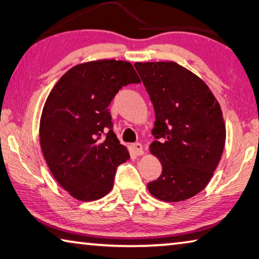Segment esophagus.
<instances>
[{
	"label": "esophagus",
	"instance_id": "esophagus-1",
	"mask_svg": "<svg viewBox=\"0 0 259 259\" xmlns=\"http://www.w3.org/2000/svg\"><path fill=\"white\" fill-rule=\"evenodd\" d=\"M134 151L136 153V155H142L143 154V145L140 143H135L133 145Z\"/></svg>",
	"mask_w": 259,
	"mask_h": 259
}]
</instances>
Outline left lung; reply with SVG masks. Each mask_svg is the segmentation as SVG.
<instances>
[{
    "label": "left lung",
    "mask_w": 259,
    "mask_h": 259,
    "mask_svg": "<svg viewBox=\"0 0 259 259\" xmlns=\"http://www.w3.org/2000/svg\"><path fill=\"white\" fill-rule=\"evenodd\" d=\"M155 112L150 150L162 164L147 184L165 202L192 198L207 186L224 150L226 130L221 106L199 76L174 61L136 63Z\"/></svg>",
    "instance_id": "left-lung-1"
}]
</instances>
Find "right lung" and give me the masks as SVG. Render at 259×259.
Returning a JSON list of instances; mask_svg holds the SVG:
<instances>
[{"mask_svg":"<svg viewBox=\"0 0 259 259\" xmlns=\"http://www.w3.org/2000/svg\"><path fill=\"white\" fill-rule=\"evenodd\" d=\"M139 82L128 61L96 60L72 67L48 96L40 121L42 153L52 176L76 200L106 195L116 168L129 160L108 106L122 87Z\"/></svg>","mask_w":259,"mask_h":259,"instance_id":"add662e5","label":"right lung"}]
</instances>
